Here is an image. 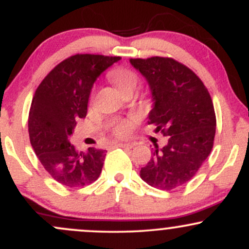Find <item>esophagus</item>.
Instances as JSON below:
<instances>
[{
  "label": "esophagus",
  "mask_w": 249,
  "mask_h": 249,
  "mask_svg": "<svg viewBox=\"0 0 249 249\" xmlns=\"http://www.w3.org/2000/svg\"><path fill=\"white\" fill-rule=\"evenodd\" d=\"M117 147H123V148H131L133 146L132 144H128V142H117L115 145Z\"/></svg>",
  "instance_id": "34e87169"
}]
</instances>
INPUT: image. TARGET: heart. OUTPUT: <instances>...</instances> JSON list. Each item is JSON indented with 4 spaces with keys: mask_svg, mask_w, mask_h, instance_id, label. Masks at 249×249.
Listing matches in <instances>:
<instances>
[{
    "mask_svg": "<svg viewBox=\"0 0 249 249\" xmlns=\"http://www.w3.org/2000/svg\"><path fill=\"white\" fill-rule=\"evenodd\" d=\"M110 77L121 92H124L125 90L130 88H136L137 84H138V75L134 71L126 69V68H117V69L112 70L110 73ZM130 130L131 122L126 121V119L117 122L112 127L113 133L119 137L126 136L130 132Z\"/></svg>",
    "mask_w": 249,
    "mask_h": 249,
    "instance_id": "obj_1",
    "label": "heart"
}]
</instances>
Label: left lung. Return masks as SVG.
Here are the masks:
<instances>
[{"mask_svg": "<svg viewBox=\"0 0 249 249\" xmlns=\"http://www.w3.org/2000/svg\"><path fill=\"white\" fill-rule=\"evenodd\" d=\"M146 78L154 107L148 124L168 137L161 150L156 146L141 178L150 186L170 191L182 186L210 156L216 118L212 98L204 83L190 68L170 57L131 58Z\"/></svg>", "mask_w": 249, "mask_h": 249, "instance_id": "obj_1", "label": "left lung"}]
</instances>
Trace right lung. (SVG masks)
Here are the masks:
<instances>
[{
	"instance_id": "right-lung-1",
	"label": "right lung",
	"mask_w": 249,
	"mask_h": 249,
	"mask_svg": "<svg viewBox=\"0 0 249 249\" xmlns=\"http://www.w3.org/2000/svg\"><path fill=\"white\" fill-rule=\"evenodd\" d=\"M121 57L77 53L57 64L36 89L28 118L31 146L43 167L67 187L98 179L105 150L78 151L69 142L77 121L88 112L95 81Z\"/></svg>"
}]
</instances>
